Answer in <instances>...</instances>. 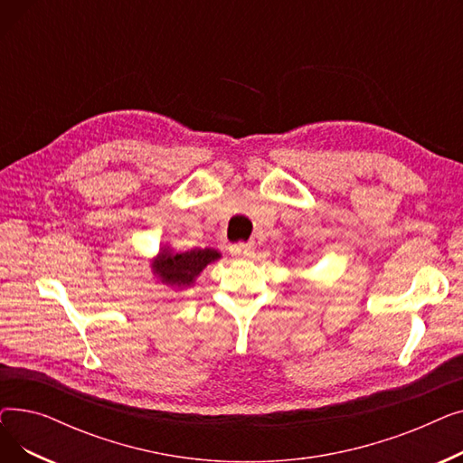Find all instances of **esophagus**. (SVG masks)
<instances>
[{"instance_id":"obj_1","label":"esophagus","mask_w":463,"mask_h":463,"mask_svg":"<svg viewBox=\"0 0 463 463\" xmlns=\"http://www.w3.org/2000/svg\"><path fill=\"white\" fill-rule=\"evenodd\" d=\"M255 253V244H234L231 246V255L232 257H251Z\"/></svg>"}]
</instances>
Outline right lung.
I'll use <instances>...</instances> for the list:
<instances>
[{
  "label": "right lung",
  "mask_w": 463,
  "mask_h": 463,
  "mask_svg": "<svg viewBox=\"0 0 463 463\" xmlns=\"http://www.w3.org/2000/svg\"><path fill=\"white\" fill-rule=\"evenodd\" d=\"M217 259H222V253L213 248L175 251L173 248L163 246L156 259H152V272L161 283L182 290L191 287L206 266Z\"/></svg>",
  "instance_id": "obj_1"
}]
</instances>
